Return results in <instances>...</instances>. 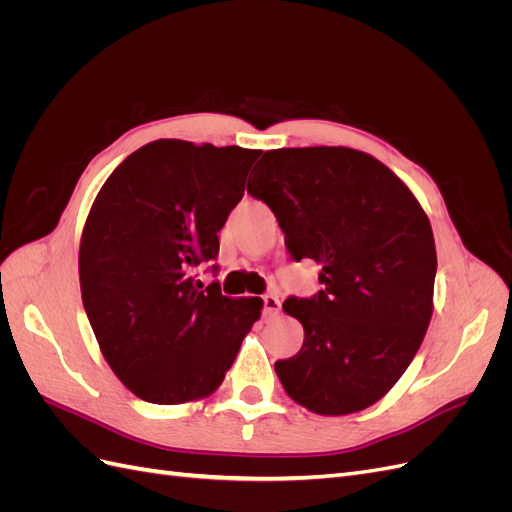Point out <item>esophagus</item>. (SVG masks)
<instances>
[{"instance_id": "1", "label": "esophagus", "mask_w": 512, "mask_h": 512, "mask_svg": "<svg viewBox=\"0 0 512 512\" xmlns=\"http://www.w3.org/2000/svg\"><path fill=\"white\" fill-rule=\"evenodd\" d=\"M280 307H282V301L273 297V294H267V297H262V312H265V316H275L280 314Z\"/></svg>"}]
</instances>
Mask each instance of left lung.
Returning a JSON list of instances; mask_svg holds the SVG:
<instances>
[{
	"label": "left lung",
	"instance_id": "1",
	"mask_svg": "<svg viewBox=\"0 0 512 512\" xmlns=\"http://www.w3.org/2000/svg\"><path fill=\"white\" fill-rule=\"evenodd\" d=\"M247 192L267 203L294 260H316L312 299L284 312L301 350L277 361L284 391L322 416L374 406L404 376L433 314L436 243L427 213L391 168L348 147L267 151Z\"/></svg>",
	"mask_w": 512,
	"mask_h": 512
}]
</instances>
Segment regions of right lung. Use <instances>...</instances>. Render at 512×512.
Returning <instances> with one entry per match:
<instances>
[{
  "mask_svg": "<svg viewBox=\"0 0 512 512\" xmlns=\"http://www.w3.org/2000/svg\"><path fill=\"white\" fill-rule=\"evenodd\" d=\"M258 149L160 138L104 181L85 220L79 277L100 350L149 404L209 397L260 318L262 299L224 297L196 269L245 192Z\"/></svg>",
  "mask_w": 512,
  "mask_h": 512,
  "instance_id": "right-lung-1",
  "label": "right lung"
}]
</instances>
